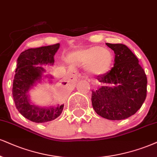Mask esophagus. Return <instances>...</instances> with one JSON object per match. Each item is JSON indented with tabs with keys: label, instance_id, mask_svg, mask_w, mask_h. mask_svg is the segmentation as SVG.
<instances>
[{
	"label": "esophagus",
	"instance_id": "esophagus-1",
	"mask_svg": "<svg viewBox=\"0 0 157 157\" xmlns=\"http://www.w3.org/2000/svg\"><path fill=\"white\" fill-rule=\"evenodd\" d=\"M66 82H67V83H71V82H73V79H72V78H68L67 79Z\"/></svg>",
	"mask_w": 157,
	"mask_h": 157
}]
</instances>
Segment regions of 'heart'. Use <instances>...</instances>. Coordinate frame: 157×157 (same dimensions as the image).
Instances as JSON below:
<instances>
[{
	"instance_id": "b5f03b06",
	"label": "heart",
	"mask_w": 157,
	"mask_h": 157,
	"mask_svg": "<svg viewBox=\"0 0 157 157\" xmlns=\"http://www.w3.org/2000/svg\"><path fill=\"white\" fill-rule=\"evenodd\" d=\"M75 63L85 65L86 73L98 76L105 74L111 67L113 57L108 49L93 46L87 49H81L71 55Z\"/></svg>"
}]
</instances>
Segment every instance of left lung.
<instances>
[{
  "mask_svg": "<svg viewBox=\"0 0 157 157\" xmlns=\"http://www.w3.org/2000/svg\"><path fill=\"white\" fill-rule=\"evenodd\" d=\"M115 53L109 72L98 76L101 87L92 91V102L98 115L109 120H122L134 115L146 98L147 77L138 58L127 46L108 44Z\"/></svg>",
  "mask_w": 157,
  "mask_h": 157,
  "instance_id": "8db88e82",
  "label": "left lung"
}]
</instances>
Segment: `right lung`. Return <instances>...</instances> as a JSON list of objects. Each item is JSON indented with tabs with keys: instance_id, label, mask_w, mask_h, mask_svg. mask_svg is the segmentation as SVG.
I'll use <instances>...</instances> for the list:
<instances>
[{
	"instance_id": "1",
	"label": "right lung",
	"mask_w": 157,
	"mask_h": 157,
	"mask_svg": "<svg viewBox=\"0 0 157 157\" xmlns=\"http://www.w3.org/2000/svg\"><path fill=\"white\" fill-rule=\"evenodd\" d=\"M59 44L29 49L22 52L17 60L16 74L13 82L12 94L17 109L23 117L36 123H44L57 119L62 113L64 105L48 107L35 105L29 92L44 80L46 70L41 65H53L55 55ZM52 82L53 76L45 75ZM66 84V83H65Z\"/></svg>"
}]
</instances>
